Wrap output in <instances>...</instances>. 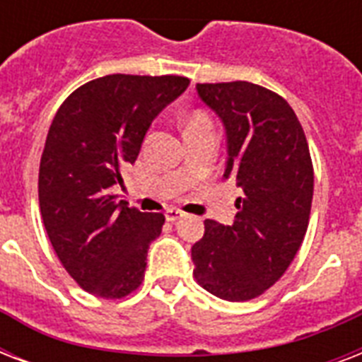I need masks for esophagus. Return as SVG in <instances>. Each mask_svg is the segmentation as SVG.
Returning a JSON list of instances; mask_svg holds the SVG:
<instances>
[{
	"label": "esophagus",
	"instance_id": "obj_1",
	"mask_svg": "<svg viewBox=\"0 0 362 362\" xmlns=\"http://www.w3.org/2000/svg\"><path fill=\"white\" fill-rule=\"evenodd\" d=\"M182 216H184V212L178 209H167V212H165V218H167V221L180 220Z\"/></svg>",
	"mask_w": 362,
	"mask_h": 362
}]
</instances>
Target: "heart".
<instances>
[{"instance_id": "b5f03b06", "label": "heart", "mask_w": 362, "mask_h": 362, "mask_svg": "<svg viewBox=\"0 0 362 362\" xmlns=\"http://www.w3.org/2000/svg\"><path fill=\"white\" fill-rule=\"evenodd\" d=\"M201 125H212V120L210 116L203 110H193L189 115L184 118V127L186 129H192V127H201Z\"/></svg>"}]
</instances>
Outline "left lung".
Masks as SVG:
<instances>
[{"instance_id":"obj_1","label":"left lung","mask_w":362,"mask_h":362,"mask_svg":"<svg viewBox=\"0 0 362 362\" xmlns=\"http://www.w3.org/2000/svg\"><path fill=\"white\" fill-rule=\"evenodd\" d=\"M199 98L227 131L223 180L240 189L233 226L204 221L192 247L193 278L233 303L263 295L304 240L314 197V165L295 110L272 90L246 81L197 84Z\"/></svg>"}]
</instances>
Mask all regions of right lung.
Here are the masks:
<instances>
[{"label":"right lung","mask_w":362,"mask_h":362,"mask_svg":"<svg viewBox=\"0 0 362 362\" xmlns=\"http://www.w3.org/2000/svg\"><path fill=\"white\" fill-rule=\"evenodd\" d=\"M189 84L178 75H107L76 88L54 116L39 165V206L69 276L95 297H127L144 280L165 216L116 203L152 120Z\"/></svg>","instance_id":"obj_1"}]
</instances>
